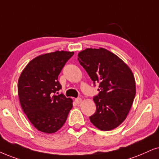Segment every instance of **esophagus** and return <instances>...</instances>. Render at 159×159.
Masks as SVG:
<instances>
[{
	"label": "esophagus",
	"mask_w": 159,
	"mask_h": 159,
	"mask_svg": "<svg viewBox=\"0 0 159 159\" xmlns=\"http://www.w3.org/2000/svg\"><path fill=\"white\" fill-rule=\"evenodd\" d=\"M75 103H76L79 104V103H81L82 99H81V98H75Z\"/></svg>",
	"instance_id": "34e87169"
}]
</instances>
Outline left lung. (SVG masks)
I'll list each match as a JSON object with an SVG mask.
<instances>
[{"instance_id":"obj_1","label":"left lung","mask_w":159,"mask_h":159,"mask_svg":"<svg viewBox=\"0 0 159 159\" xmlns=\"http://www.w3.org/2000/svg\"><path fill=\"white\" fill-rule=\"evenodd\" d=\"M78 61L99 93L94 96L96 111L89 116L95 127L110 130L125 120L136 94L133 73L115 54L104 48H87L78 53Z\"/></svg>"}]
</instances>
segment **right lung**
<instances>
[{"mask_svg":"<svg viewBox=\"0 0 159 159\" xmlns=\"http://www.w3.org/2000/svg\"><path fill=\"white\" fill-rule=\"evenodd\" d=\"M73 52L56 51L36 57L18 80V95L24 113L38 130L52 134L59 130L73 108L63 94L58 76Z\"/></svg>","mask_w":159,"mask_h":159,"instance_id":"obj_1","label":"right lung"}]
</instances>
